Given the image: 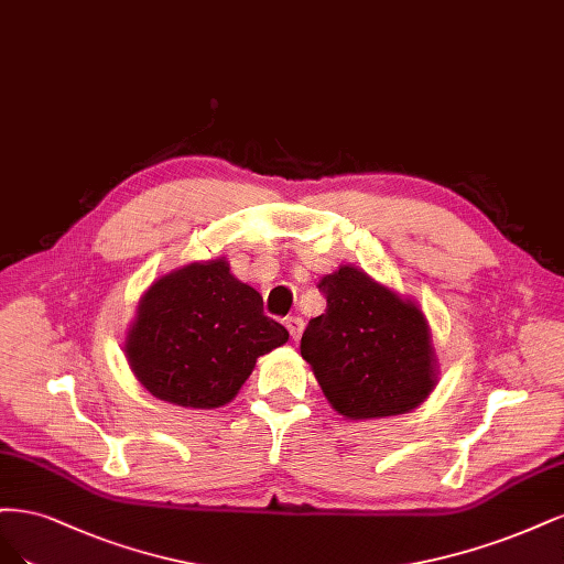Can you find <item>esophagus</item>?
I'll use <instances>...</instances> for the list:
<instances>
[{
    "instance_id": "1",
    "label": "esophagus",
    "mask_w": 564,
    "mask_h": 564,
    "mask_svg": "<svg viewBox=\"0 0 564 564\" xmlns=\"http://www.w3.org/2000/svg\"><path fill=\"white\" fill-rule=\"evenodd\" d=\"M285 328H288L290 337L300 339L302 333H304V321H302L300 316H288V318H285Z\"/></svg>"
}]
</instances>
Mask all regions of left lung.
<instances>
[{
  "instance_id": "left-lung-1",
  "label": "left lung",
  "mask_w": 564,
  "mask_h": 564,
  "mask_svg": "<svg viewBox=\"0 0 564 564\" xmlns=\"http://www.w3.org/2000/svg\"><path fill=\"white\" fill-rule=\"evenodd\" d=\"M325 312L300 341L330 405L349 420L414 410L435 387L424 314L356 267L323 276Z\"/></svg>"
}]
</instances>
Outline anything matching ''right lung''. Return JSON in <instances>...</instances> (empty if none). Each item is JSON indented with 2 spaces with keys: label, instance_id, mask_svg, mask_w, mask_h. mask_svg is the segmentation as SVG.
Here are the masks:
<instances>
[{
  "label": "right lung",
  "instance_id": "add662e5",
  "mask_svg": "<svg viewBox=\"0 0 564 564\" xmlns=\"http://www.w3.org/2000/svg\"><path fill=\"white\" fill-rule=\"evenodd\" d=\"M285 341L288 330L264 316L258 290L213 260L152 283L123 349L159 401L210 410L229 403L256 360Z\"/></svg>",
  "mask_w": 564,
  "mask_h": 564
}]
</instances>
